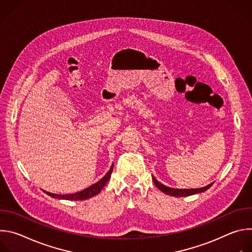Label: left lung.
I'll use <instances>...</instances> for the list:
<instances>
[{
    "mask_svg": "<svg viewBox=\"0 0 252 252\" xmlns=\"http://www.w3.org/2000/svg\"><path fill=\"white\" fill-rule=\"evenodd\" d=\"M153 181L156 185V187L160 190L162 191L163 193L165 194H168V195H171V196H176V197H183V196H189V195H193V194H196V193H200V192H203L205 190H207L212 185H208L204 188H200V189H172V188H169V187H166L162 184H160L158 179L153 175Z\"/></svg>",
    "mask_w": 252,
    "mask_h": 252,
    "instance_id": "obj_1",
    "label": "left lung"
}]
</instances>
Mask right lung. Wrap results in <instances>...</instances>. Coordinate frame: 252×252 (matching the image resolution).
I'll return each instance as SVG.
<instances>
[{
	"mask_svg": "<svg viewBox=\"0 0 252 252\" xmlns=\"http://www.w3.org/2000/svg\"><path fill=\"white\" fill-rule=\"evenodd\" d=\"M113 168H114V164H112L110 170L105 173V175L99 179V181L95 184H94L93 186L89 187L88 189L76 192V193H69V194H57V193H52L49 191H45V193H47L48 195L57 198V199H65V200H84V199H88L91 198L94 195H96L97 193H99V191L103 189V187L105 186V184L109 182V179L111 177V174L113 172Z\"/></svg>",
	"mask_w": 252,
	"mask_h": 252,
	"instance_id": "1",
	"label": "right lung"
}]
</instances>
